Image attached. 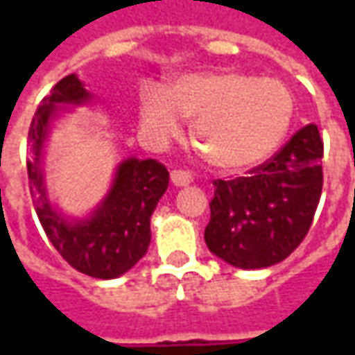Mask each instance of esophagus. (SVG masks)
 <instances>
[{
    "mask_svg": "<svg viewBox=\"0 0 355 355\" xmlns=\"http://www.w3.org/2000/svg\"><path fill=\"white\" fill-rule=\"evenodd\" d=\"M171 182L175 186H188L192 182V175L188 171H173L171 173Z\"/></svg>",
    "mask_w": 355,
    "mask_h": 355,
    "instance_id": "1",
    "label": "esophagus"
}]
</instances>
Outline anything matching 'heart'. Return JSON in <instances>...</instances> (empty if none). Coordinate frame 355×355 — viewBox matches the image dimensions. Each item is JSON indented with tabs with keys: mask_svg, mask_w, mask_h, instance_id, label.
<instances>
[{
	"mask_svg": "<svg viewBox=\"0 0 355 355\" xmlns=\"http://www.w3.org/2000/svg\"><path fill=\"white\" fill-rule=\"evenodd\" d=\"M182 116L193 119L192 140L223 173L253 169L279 148L295 117V98L282 81L241 72L184 76L165 93L146 87L140 121L157 142L177 137Z\"/></svg>",
	"mask_w": 355,
	"mask_h": 355,
	"instance_id": "1",
	"label": "heart"
}]
</instances>
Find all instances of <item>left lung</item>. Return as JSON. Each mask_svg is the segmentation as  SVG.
I'll return each instance as SVG.
<instances>
[{
  "instance_id": "1",
  "label": "left lung",
  "mask_w": 355,
  "mask_h": 355,
  "mask_svg": "<svg viewBox=\"0 0 355 355\" xmlns=\"http://www.w3.org/2000/svg\"><path fill=\"white\" fill-rule=\"evenodd\" d=\"M321 157L320 131L310 123L247 177L215 180L209 251L243 270L285 261L312 226L323 188Z\"/></svg>"
}]
</instances>
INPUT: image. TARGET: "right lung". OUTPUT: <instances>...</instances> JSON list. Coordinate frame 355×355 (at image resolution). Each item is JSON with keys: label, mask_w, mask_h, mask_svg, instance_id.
Wrapping results in <instances>:
<instances>
[{"label": "right lung", "mask_w": 355, "mask_h": 355, "mask_svg": "<svg viewBox=\"0 0 355 355\" xmlns=\"http://www.w3.org/2000/svg\"><path fill=\"white\" fill-rule=\"evenodd\" d=\"M91 98L87 89L70 73L58 81L32 117L28 144V180L32 201L47 238L60 257L81 274L114 279L129 272L150 245V216L169 186V171L155 159L129 157L119 163L106 198L93 213L70 220L51 205L43 180V146L51 123L62 106H80Z\"/></svg>", "instance_id": "right-lung-1"}]
</instances>
